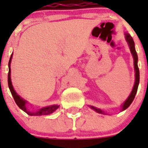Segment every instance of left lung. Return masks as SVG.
Wrapping results in <instances>:
<instances>
[{
    "mask_svg": "<svg viewBox=\"0 0 148 148\" xmlns=\"http://www.w3.org/2000/svg\"><path fill=\"white\" fill-rule=\"evenodd\" d=\"M125 38H126V40L127 41L128 44H129V47H130V49L131 51V53L133 56V59H134V68H135V72H136V81H135V84L133 86V90H132L131 93H130V96L128 97V99H127L125 101V103L122 104V111L126 110L127 108L130 105L132 102H133V99L135 98L137 90H138V84H139V70H138V56H137L136 51L135 49V44H134V41H133V38L130 36L129 34H125ZM90 108L93 109L94 110H95L97 113H101V114H104V111L101 110L100 109H98L96 108H94L92 106H90Z\"/></svg>",
    "mask_w": 148,
    "mask_h": 148,
    "instance_id": "8db88e82",
    "label": "left lung"
}]
</instances>
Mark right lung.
Here are the masks:
<instances>
[{
    "label": "right lung",
    "mask_w": 148,
    "mask_h": 148,
    "mask_svg": "<svg viewBox=\"0 0 148 148\" xmlns=\"http://www.w3.org/2000/svg\"><path fill=\"white\" fill-rule=\"evenodd\" d=\"M12 57V54L11 55V57H10V61H9V73H8V85H9V88L10 90V92H11L13 98H14V100H15V103L17 104V105L22 110H23L25 113H27V114L29 115V116H44V115H48L50 114V113H53L55 110L58 109L59 106L58 105H53V106H49V107H46V108H42V109L39 110L38 112H35V113H33V112H30V111H28L26 108V101L24 100L21 99V98L16 93L14 89H13L12 84L11 82V78H10V73H11V69H10V64H11V60Z\"/></svg>",
    "instance_id": "obj_1"
}]
</instances>
